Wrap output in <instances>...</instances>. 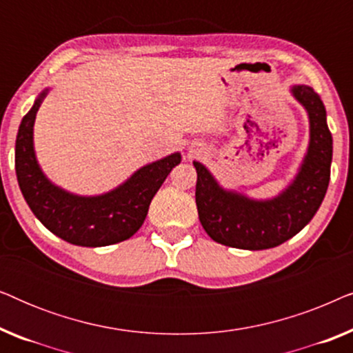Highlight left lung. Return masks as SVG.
Listing matches in <instances>:
<instances>
[{
	"label": "left lung",
	"mask_w": 353,
	"mask_h": 353,
	"mask_svg": "<svg viewBox=\"0 0 353 353\" xmlns=\"http://www.w3.org/2000/svg\"><path fill=\"white\" fill-rule=\"evenodd\" d=\"M289 91L307 112L308 146L296 176L276 196L255 199L228 190L204 163L192 162L199 220L215 243L248 250L276 248L308 225L325 199L332 161L325 104L312 86L292 85Z\"/></svg>",
	"instance_id": "left-lung-1"
}]
</instances>
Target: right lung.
I'll use <instances>...</instances> for the list:
<instances>
[{"label":"right lung","mask_w":353,"mask_h":353,"mask_svg":"<svg viewBox=\"0 0 353 353\" xmlns=\"http://www.w3.org/2000/svg\"><path fill=\"white\" fill-rule=\"evenodd\" d=\"M50 86L23 115L16 138V175L33 215L57 238L81 248H103L132 238L146 220L149 204L181 154L146 163L123 183L103 194L81 196L57 186L38 163L33 127Z\"/></svg>","instance_id":"right-lung-1"}]
</instances>
